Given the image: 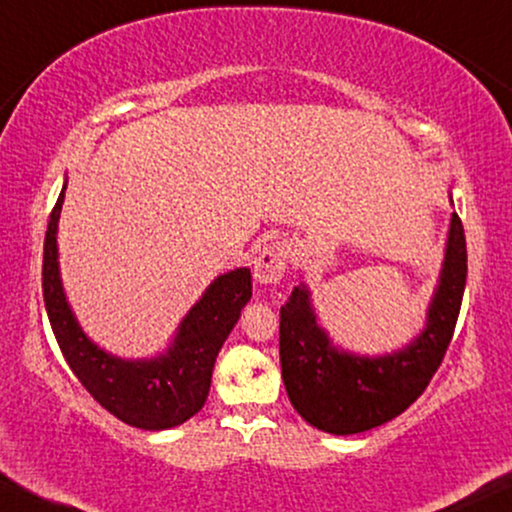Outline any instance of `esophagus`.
<instances>
[{
    "label": "esophagus",
    "instance_id": "34e87169",
    "mask_svg": "<svg viewBox=\"0 0 512 512\" xmlns=\"http://www.w3.org/2000/svg\"><path fill=\"white\" fill-rule=\"evenodd\" d=\"M286 261H289V247L284 242H272L268 247H263L254 261L256 282L265 286H275L282 282Z\"/></svg>",
    "mask_w": 512,
    "mask_h": 512
}]
</instances>
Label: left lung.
Masks as SVG:
<instances>
[{
    "instance_id": "1",
    "label": "left lung",
    "mask_w": 512,
    "mask_h": 512,
    "mask_svg": "<svg viewBox=\"0 0 512 512\" xmlns=\"http://www.w3.org/2000/svg\"><path fill=\"white\" fill-rule=\"evenodd\" d=\"M466 270L464 226L452 212L424 328L405 347L377 356L335 345L319 324L310 286L300 282L279 312V361L286 394L298 415L319 431L352 436L408 410L429 387L450 347Z\"/></svg>"
}]
</instances>
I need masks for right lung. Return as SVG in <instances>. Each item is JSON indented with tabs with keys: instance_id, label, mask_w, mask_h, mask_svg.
I'll return each mask as SVG.
<instances>
[{
	"instance_id": "1",
	"label": "right lung",
	"mask_w": 512,
	"mask_h": 512,
	"mask_svg": "<svg viewBox=\"0 0 512 512\" xmlns=\"http://www.w3.org/2000/svg\"><path fill=\"white\" fill-rule=\"evenodd\" d=\"M67 179L55 202L44 240V303L62 356L102 408L144 431L184 424L207 401L219 349L251 298V270L223 272L186 312L167 349L151 359H121L83 333L62 289L58 221Z\"/></svg>"
}]
</instances>
